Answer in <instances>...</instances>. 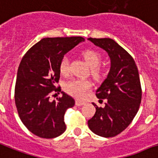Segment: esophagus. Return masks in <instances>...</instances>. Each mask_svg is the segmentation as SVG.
Segmentation results:
<instances>
[{"mask_svg": "<svg viewBox=\"0 0 158 158\" xmlns=\"http://www.w3.org/2000/svg\"><path fill=\"white\" fill-rule=\"evenodd\" d=\"M85 103V102H84V101L79 100V99H77V100H76V105L78 106V107H79V106L84 105Z\"/></svg>", "mask_w": 158, "mask_h": 158, "instance_id": "esophagus-1", "label": "esophagus"}]
</instances>
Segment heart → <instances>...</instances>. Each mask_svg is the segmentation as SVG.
I'll use <instances>...</instances> for the list:
<instances>
[{
    "instance_id": "b5f03b06",
    "label": "heart",
    "mask_w": 158,
    "mask_h": 158,
    "mask_svg": "<svg viewBox=\"0 0 158 158\" xmlns=\"http://www.w3.org/2000/svg\"><path fill=\"white\" fill-rule=\"evenodd\" d=\"M83 57L89 66L91 68V73L95 78H100L102 77V71L99 69V65L102 61V58L99 53L93 50H86L82 53ZM59 72L62 75L67 76L69 73V59L68 56L62 58L59 63ZM92 87L91 82L84 79H73L67 81L64 84V90L69 95L77 98L82 99L86 93Z\"/></svg>"
}]
</instances>
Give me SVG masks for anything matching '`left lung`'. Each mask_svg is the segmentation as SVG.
Returning <instances> with one entry per match:
<instances>
[{
	"label": "left lung",
	"instance_id": "1",
	"mask_svg": "<svg viewBox=\"0 0 158 158\" xmlns=\"http://www.w3.org/2000/svg\"><path fill=\"white\" fill-rule=\"evenodd\" d=\"M89 40L108 52L111 69L95 94L99 101L105 99V107L92 103L96 112L88 121V127L98 135L114 137L127 129L139 108L142 89L138 69L132 56L113 39Z\"/></svg>",
	"mask_w": 158,
	"mask_h": 158
}]
</instances>
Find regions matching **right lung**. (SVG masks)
Wrapping results in <instances>:
<instances>
[{"label":"right lung","mask_w":158,"mask_h":158,"mask_svg":"<svg viewBox=\"0 0 158 158\" xmlns=\"http://www.w3.org/2000/svg\"><path fill=\"white\" fill-rule=\"evenodd\" d=\"M81 41L84 38L81 36L43 38L27 50L20 62L15 105L23 125L35 135L53 139L66 130L64 114L75 100L64 92L57 101L50 102L49 97L52 93L61 92V87L56 86L60 78V60Z\"/></svg>","instance_id":"right-lung-1"}]
</instances>
